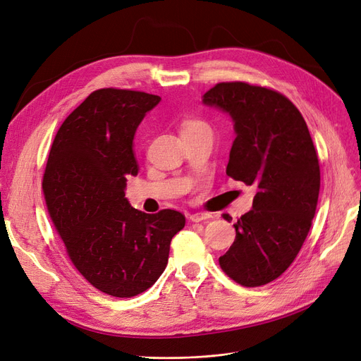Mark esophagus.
I'll list each match as a JSON object with an SVG mask.
<instances>
[{"label": "esophagus", "mask_w": 361, "mask_h": 361, "mask_svg": "<svg viewBox=\"0 0 361 361\" xmlns=\"http://www.w3.org/2000/svg\"><path fill=\"white\" fill-rule=\"evenodd\" d=\"M208 218H211V214H208V212H196V214L190 215V221L200 223V221H203V219H208Z\"/></svg>", "instance_id": "obj_1"}]
</instances>
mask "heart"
Instances as JSON below:
<instances>
[{
    "mask_svg": "<svg viewBox=\"0 0 361 361\" xmlns=\"http://www.w3.org/2000/svg\"><path fill=\"white\" fill-rule=\"evenodd\" d=\"M185 130H209V127L200 119H185L183 122V131Z\"/></svg>",
    "mask_w": 361,
    "mask_h": 361,
    "instance_id": "heart-1",
    "label": "heart"
}]
</instances>
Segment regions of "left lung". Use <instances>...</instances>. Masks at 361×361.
<instances>
[{
  "mask_svg": "<svg viewBox=\"0 0 361 361\" xmlns=\"http://www.w3.org/2000/svg\"><path fill=\"white\" fill-rule=\"evenodd\" d=\"M202 103L233 121L227 176L257 189L252 209L233 224L236 239L219 265L243 286L267 285L293 262L314 218L320 190L314 145L300 111L273 90L221 82Z\"/></svg>",
  "mask_w": 361,
  "mask_h": 361,
  "instance_id": "1",
  "label": "left lung"
}]
</instances>
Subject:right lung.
I'll use <instances>...</instances> for the list:
<instances>
[{
  "instance_id": "right-lung-1",
  "label": "right lung",
  "mask_w": 361,
  "mask_h": 361,
  "mask_svg": "<svg viewBox=\"0 0 361 361\" xmlns=\"http://www.w3.org/2000/svg\"><path fill=\"white\" fill-rule=\"evenodd\" d=\"M159 102L130 90L91 92L61 123L44 172L47 207L69 258L94 288L116 298L161 277L185 224L178 211L146 214L125 197L127 177L138 174L135 131Z\"/></svg>"
}]
</instances>
